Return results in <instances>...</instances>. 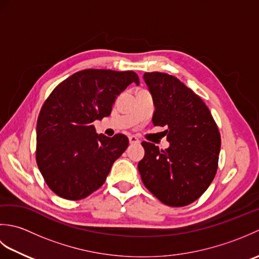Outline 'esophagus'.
Segmentation results:
<instances>
[{
	"instance_id": "esophagus-1",
	"label": "esophagus",
	"mask_w": 259,
	"mask_h": 259,
	"mask_svg": "<svg viewBox=\"0 0 259 259\" xmlns=\"http://www.w3.org/2000/svg\"><path fill=\"white\" fill-rule=\"evenodd\" d=\"M129 142L131 145H138L140 140L136 136H129Z\"/></svg>"
}]
</instances>
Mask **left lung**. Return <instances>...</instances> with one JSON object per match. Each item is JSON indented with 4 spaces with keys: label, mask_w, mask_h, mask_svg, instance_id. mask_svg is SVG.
I'll return each mask as SVG.
<instances>
[{
    "label": "left lung",
    "mask_w": 259,
    "mask_h": 259,
    "mask_svg": "<svg viewBox=\"0 0 259 259\" xmlns=\"http://www.w3.org/2000/svg\"><path fill=\"white\" fill-rule=\"evenodd\" d=\"M144 80L155 104L152 122L166 126L169 148L160 150L144 141L145 157L138 163L142 183L170 207L197 200L214 178L221 134L206 103L174 75L146 72Z\"/></svg>",
    "instance_id": "left-lung-1"
}]
</instances>
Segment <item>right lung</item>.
Instances as JSON below:
<instances>
[{"label":"right lung","instance_id":"obj_1","mask_svg":"<svg viewBox=\"0 0 259 259\" xmlns=\"http://www.w3.org/2000/svg\"><path fill=\"white\" fill-rule=\"evenodd\" d=\"M133 82L139 84L134 71L87 69L48 97L37 118L35 158L54 194L80 200L104 184L129 140L122 134L97 135L92 122L110 115L115 98Z\"/></svg>","mask_w":259,"mask_h":259}]
</instances>
